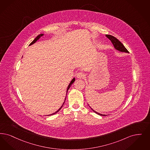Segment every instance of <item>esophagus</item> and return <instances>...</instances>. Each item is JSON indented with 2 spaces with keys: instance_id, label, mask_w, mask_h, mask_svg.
I'll return each instance as SVG.
<instances>
[{
  "instance_id": "obj_1",
  "label": "esophagus",
  "mask_w": 150,
  "mask_h": 150,
  "mask_svg": "<svg viewBox=\"0 0 150 150\" xmlns=\"http://www.w3.org/2000/svg\"><path fill=\"white\" fill-rule=\"evenodd\" d=\"M77 78L79 79H81V78H84L85 77V74L83 72H78L76 75Z\"/></svg>"
}]
</instances>
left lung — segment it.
<instances>
[{
    "label": "left lung",
    "instance_id": "1",
    "mask_svg": "<svg viewBox=\"0 0 150 150\" xmlns=\"http://www.w3.org/2000/svg\"><path fill=\"white\" fill-rule=\"evenodd\" d=\"M105 36L111 41V42L113 43V46H114V47L115 50L119 51L120 52H122L128 53V50H127L126 49V47L124 46V45H123L121 42H120V41H119L117 38H115L114 36L109 35H105ZM88 105H89V104H88ZM89 107H90V106H89ZM90 108L91 109V110H92L94 112H95L96 113L98 114V115H102V116H105V115H105V114H100V113H99L96 112L95 110H94L90 107Z\"/></svg>",
    "mask_w": 150,
    "mask_h": 150
}]
</instances>
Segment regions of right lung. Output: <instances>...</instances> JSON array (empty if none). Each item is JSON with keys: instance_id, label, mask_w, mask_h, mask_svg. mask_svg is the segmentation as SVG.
I'll return each mask as SVG.
<instances>
[{"instance_id": "1", "label": "right lung", "mask_w": 150, "mask_h": 150, "mask_svg": "<svg viewBox=\"0 0 150 150\" xmlns=\"http://www.w3.org/2000/svg\"><path fill=\"white\" fill-rule=\"evenodd\" d=\"M43 35H44L43 34H40V35H39L38 36H37V37H36V38H35V40H33V41L32 42H31L30 44V45H33V43H35V42H37V41H38V40H39V39H40V38H41V37L42 36H43ZM75 78H73V79H72V80L71 81L70 83L69 84V86H67V91H66V96H67V91H68V90H69V88H70L71 85H72V84H73V83H74V82L75 81ZM66 97H65V100H64V102L63 104H62V106H61V107H60V108H59V110H57V111H56V112H54V113H52V114H49V115H54V114H56V113H57V112H59V111L60 110V109H61L62 108V106L64 105V103H65V100H66Z\"/></svg>"}]
</instances>
